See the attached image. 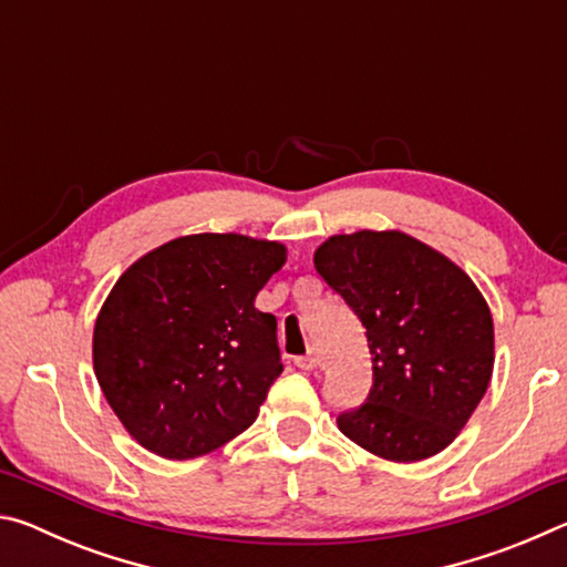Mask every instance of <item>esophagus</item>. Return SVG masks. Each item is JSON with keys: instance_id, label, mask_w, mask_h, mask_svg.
I'll return each mask as SVG.
<instances>
[{"instance_id": "obj_1", "label": "esophagus", "mask_w": 567, "mask_h": 567, "mask_svg": "<svg viewBox=\"0 0 567 567\" xmlns=\"http://www.w3.org/2000/svg\"><path fill=\"white\" fill-rule=\"evenodd\" d=\"M295 364H297V368H300V370L310 372V370L318 368V358H315V354H305V358H295Z\"/></svg>"}]
</instances>
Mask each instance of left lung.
I'll return each instance as SVG.
<instances>
[{
	"instance_id": "8db88e82",
	"label": "left lung",
	"mask_w": 567,
	"mask_h": 567,
	"mask_svg": "<svg viewBox=\"0 0 567 567\" xmlns=\"http://www.w3.org/2000/svg\"><path fill=\"white\" fill-rule=\"evenodd\" d=\"M315 267L368 330L372 390L338 427L392 463L445 450L493 378L495 330L465 270L400 229L332 235Z\"/></svg>"
}]
</instances>
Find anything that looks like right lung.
I'll list each match as a JSON object with an SVG mask.
<instances>
[{"instance_id":"obj_1","label":"right lung","mask_w":567,"mask_h":567,"mask_svg":"<svg viewBox=\"0 0 567 567\" xmlns=\"http://www.w3.org/2000/svg\"><path fill=\"white\" fill-rule=\"evenodd\" d=\"M285 260L272 239L185 235L114 282L94 322V375L142 447L192 460L252 425L282 372L277 320L255 297Z\"/></svg>"}]
</instances>
